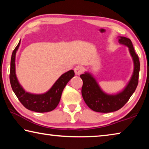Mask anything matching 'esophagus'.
<instances>
[{
    "instance_id": "1",
    "label": "esophagus",
    "mask_w": 149,
    "mask_h": 149,
    "mask_svg": "<svg viewBox=\"0 0 149 149\" xmlns=\"http://www.w3.org/2000/svg\"><path fill=\"white\" fill-rule=\"evenodd\" d=\"M74 72H75V74L76 75H80L83 72L82 66H81V65H77V66H75V68H74Z\"/></svg>"
}]
</instances>
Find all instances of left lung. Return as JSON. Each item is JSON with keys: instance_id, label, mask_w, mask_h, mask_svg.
Wrapping results in <instances>:
<instances>
[{"instance_id": "obj_1", "label": "left lung", "mask_w": 149, "mask_h": 149, "mask_svg": "<svg viewBox=\"0 0 149 149\" xmlns=\"http://www.w3.org/2000/svg\"><path fill=\"white\" fill-rule=\"evenodd\" d=\"M118 41L120 44L129 48L130 53L134 64L132 76L122 91L115 95L107 94L101 89L95 77L90 73L85 72L80 75L83 80L82 97L88 107L95 112L108 113L120 109L129 100L137 87L140 70L139 57L135 53L132 42L130 39L125 37H120Z\"/></svg>"}]
</instances>
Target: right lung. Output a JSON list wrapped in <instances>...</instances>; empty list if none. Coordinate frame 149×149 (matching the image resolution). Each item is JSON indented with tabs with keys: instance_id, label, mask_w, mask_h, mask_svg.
I'll return each instance as SVG.
<instances>
[{
	"instance_id": "obj_1",
	"label": "right lung",
	"mask_w": 149,
	"mask_h": 149,
	"mask_svg": "<svg viewBox=\"0 0 149 149\" xmlns=\"http://www.w3.org/2000/svg\"><path fill=\"white\" fill-rule=\"evenodd\" d=\"M20 41L12 52L10 62V81L12 89L20 102L27 109L37 112H47L53 110L58 104L63 90L69 81L74 76V70L64 73L57 79L52 87L43 94H32L26 92L19 84L16 75L15 60Z\"/></svg>"
}]
</instances>
